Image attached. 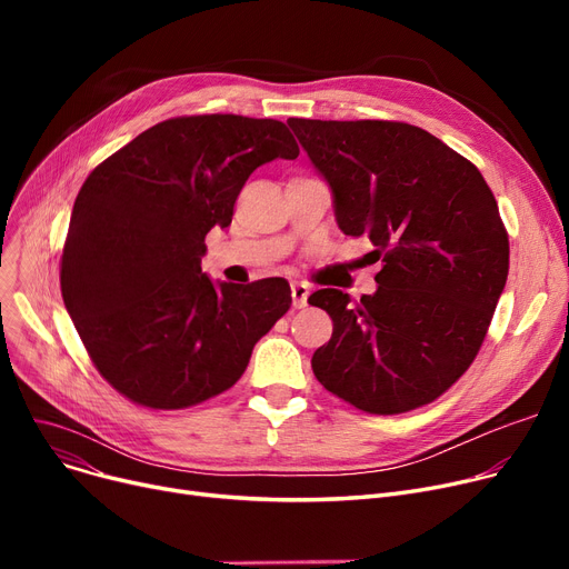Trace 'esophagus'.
Instances as JSON below:
<instances>
[{
  "label": "esophagus",
  "instance_id": "esophagus-1",
  "mask_svg": "<svg viewBox=\"0 0 569 569\" xmlns=\"http://www.w3.org/2000/svg\"><path fill=\"white\" fill-rule=\"evenodd\" d=\"M309 286L307 283H292V305L295 309H305L307 302H309Z\"/></svg>",
  "mask_w": 569,
  "mask_h": 569
}]
</instances>
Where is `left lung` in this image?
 <instances>
[{"label": "left lung", "instance_id": "obj_1", "mask_svg": "<svg viewBox=\"0 0 569 569\" xmlns=\"http://www.w3.org/2000/svg\"><path fill=\"white\" fill-rule=\"evenodd\" d=\"M288 127L335 196L343 234L382 269L360 302L322 288L332 339L313 352L327 392L371 415L436 401L480 352L510 269V239L482 172L429 131L385 119Z\"/></svg>", "mask_w": 569, "mask_h": 569}]
</instances>
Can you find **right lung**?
Masks as SVG:
<instances>
[{"label":"right lung","mask_w":569,"mask_h":569,"mask_svg":"<svg viewBox=\"0 0 569 569\" xmlns=\"http://www.w3.org/2000/svg\"><path fill=\"white\" fill-rule=\"evenodd\" d=\"M277 119L172 117L99 163L76 198L59 283L97 371L129 401L179 410L242 378L253 346L290 309L283 279L202 274L204 234L232 221L249 174L297 159Z\"/></svg>","instance_id":"add662e5"}]
</instances>
